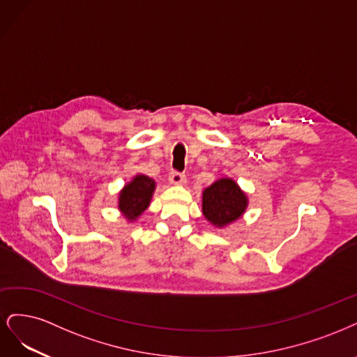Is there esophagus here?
Here are the masks:
<instances>
[{
    "mask_svg": "<svg viewBox=\"0 0 357 357\" xmlns=\"http://www.w3.org/2000/svg\"><path fill=\"white\" fill-rule=\"evenodd\" d=\"M169 181L172 185H183V183L187 182V178L183 174H181V172H172V174L169 175Z\"/></svg>",
    "mask_w": 357,
    "mask_h": 357,
    "instance_id": "1",
    "label": "esophagus"
}]
</instances>
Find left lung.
I'll return each mask as SVG.
<instances>
[{"label": "left lung", "instance_id": "8db88e82", "mask_svg": "<svg viewBox=\"0 0 357 357\" xmlns=\"http://www.w3.org/2000/svg\"><path fill=\"white\" fill-rule=\"evenodd\" d=\"M248 208V195L237 182L222 178L203 191L202 211L206 220L215 227H225L237 221Z\"/></svg>", "mask_w": 357, "mask_h": 357}]
</instances>
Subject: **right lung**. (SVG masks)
Wrapping results in <instances>:
<instances>
[{"instance_id":"right-lung-1","label":"right lung","mask_w":357,"mask_h":357,"mask_svg":"<svg viewBox=\"0 0 357 357\" xmlns=\"http://www.w3.org/2000/svg\"><path fill=\"white\" fill-rule=\"evenodd\" d=\"M154 190V179L145 175H136L129 183H126L119 195V209L124 218H128V221H135L146 211Z\"/></svg>"}]
</instances>
